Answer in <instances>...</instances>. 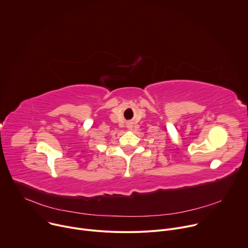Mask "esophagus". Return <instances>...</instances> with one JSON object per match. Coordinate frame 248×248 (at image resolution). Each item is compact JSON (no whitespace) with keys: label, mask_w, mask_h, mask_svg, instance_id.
<instances>
[{"label":"esophagus","mask_w":248,"mask_h":248,"mask_svg":"<svg viewBox=\"0 0 248 248\" xmlns=\"http://www.w3.org/2000/svg\"><path fill=\"white\" fill-rule=\"evenodd\" d=\"M126 125H127V128H128V129H132V124L128 123Z\"/></svg>","instance_id":"34e87169"}]
</instances>
